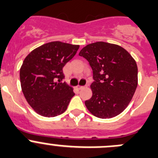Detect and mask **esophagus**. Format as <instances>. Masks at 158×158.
Returning a JSON list of instances; mask_svg holds the SVG:
<instances>
[{
    "label": "esophagus",
    "mask_w": 158,
    "mask_h": 158,
    "mask_svg": "<svg viewBox=\"0 0 158 158\" xmlns=\"http://www.w3.org/2000/svg\"><path fill=\"white\" fill-rule=\"evenodd\" d=\"M85 87V86H77V88L79 89H83V88Z\"/></svg>",
    "instance_id": "esophagus-1"
}]
</instances>
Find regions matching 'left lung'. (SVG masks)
<instances>
[{"instance_id": "left-lung-1", "label": "left lung", "mask_w": 158, "mask_h": 158, "mask_svg": "<svg viewBox=\"0 0 158 158\" xmlns=\"http://www.w3.org/2000/svg\"><path fill=\"white\" fill-rule=\"evenodd\" d=\"M79 55L87 60L93 70V96L85 101L88 110L100 118H110L122 113L137 87L135 60L123 48L105 42L88 44Z\"/></svg>"}]
</instances>
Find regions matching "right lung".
<instances>
[{"label":"right lung","instance_id":"obj_1","mask_svg":"<svg viewBox=\"0 0 158 158\" xmlns=\"http://www.w3.org/2000/svg\"><path fill=\"white\" fill-rule=\"evenodd\" d=\"M79 45L48 43L27 55L20 69L22 90L33 110L44 117H55L67 109L73 89L62 82L63 67L76 55Z\"/></svg>","mask_w":158,"mask_h":158}]
</instances>
